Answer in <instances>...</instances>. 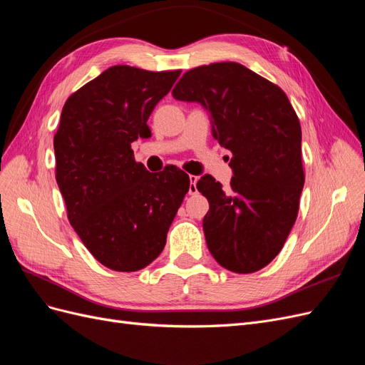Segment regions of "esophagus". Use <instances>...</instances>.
<instances>
[{
  "label": "esophagus",
  "instance_id": "obj_1",
  "mask_svg": "<svg viewBox=\"0 0 365 365\" xmlns=\"http://www.w3.org/2000/svg\"><path fill=\"white\" fill-rule=\"evenodd\" d=\"M189 180H190V185H189V195H195V193L197 192V189H196V181H197V176H195V175H190V176H189Z\"/></svg>",
  "mask_w": 365,
  "mask_h": 365
}]
</instances>
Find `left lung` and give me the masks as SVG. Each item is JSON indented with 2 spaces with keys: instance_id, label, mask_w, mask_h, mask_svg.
<instances>
[{
  "instance_id": "1",
  "label": "left lung",
  "mask_w": 365,
  "mask_h": 365,
  "mask_svg": "<svg viewBox=\"0 0 365 365\" xmlns=\"http://www.w3.org/2000/svg\"><path fill=\"white\" fill-rule=\"evenodd\" d=\"M172 94L200 102L213 137L233 153L228 189L212 175L196 184L210 204L202 222L210 252L237 274L264 268L291 233L304 185L300 120L288 96L237 62L189 70Z\"/></svg>"
}]
</instances>
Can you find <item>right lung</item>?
<instances>
[{
  "instance_id": "1",
  "label": "right lung",
  "mask_w": 365,
  "mask_h": 365,
  "mask_svg": "<svg viewBox=\"0 0 365 365\" xmlns=\"http://www.w3.org/2000/svg\"><path fill=\"white\" fill-rule=\"evenodd\" d=\"M181 70L114 65L65 102L54 134L56 181L71 227L103 267L134 272L155 260L189 192L176 165L150 173L130 145Z\"/></svg>"
}]
</instances>
